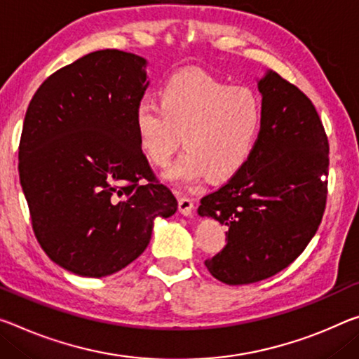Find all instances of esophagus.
Wrapping results in <instances>:
<instances>
[{
    "instance_id": "34e87169",
    "label": "esophagus",
    "mask_w": 359,
    "mask_h": 359,
    "mask_svg": "<svg viewBox=\"0 0 359 359\" xmlns=\"http://www.w3.org/2000/svg\"><path fill=\"white\" fill-rule=\"evenodd\" d=\"M179 212L184 215H191L193 212V200L189 196H180L179 198Z\"/></svg>"
}]
</instances>
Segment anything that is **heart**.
I'll use <instances>...</instances> for the list:
<instances>
[{
    "instance_id": "1",
    "label": "heart",
    "mask_w": 359,
    "mask_h": 359,
    "mask_svg": "<svg viewBox=\"0 0 359 359\" xmlns=\"http://www.w3.org/2000/svg\"><path fill=\"white\" fill-rule=\"evenodd\" d=\"M262 123L257 94L200 70L170 76L159 90V104L140 100L134 115L139 145L153 166L166 168L184 135L185 151L166 172L177 185L235 175L251 158Z\"/></svg>"
}]
</instances>
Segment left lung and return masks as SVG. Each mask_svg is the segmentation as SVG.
<instances>
[{
  "instance_id": "obj_1",
  "label": "left lung",
  "mask_w": 359,
  "mask_h": 359,
  "mask_svg": "<svg viewBox=\"0 0 359 359\" xmlns=\"http://www.w3.org/2000/svg\"><path fill=\"white\" fill-rule=\"evenodd\" d=\"M259 90L264 123L251 158L198 208L229 226L225 248L204 265L231 286L266 280L292 264L326 209L329 142L315 105L275 72L260 79Z\"/></svg>"
}]
</instances>
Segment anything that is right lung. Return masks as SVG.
I'll list each match as a JSON object with an SVG mask.
<instances>
[{
    "mask_svg": "<svg viewBox=\"0 0 359 359\" xmlns=\"http://www.w3.org/2000/svg\"><path fill=\"white\" fill-rule=\"evenodd\" d=\"M147 60L95 50L53 73L30 100L19 175L48 257L81 276H107L149 246L153 220L177 200L142 151L134 115Z\"/></svg>",
    "mask_w": 359,
    "mask_h": 359,
    "instance_id": "right-lung-1",
    "label": "right lung"
}]
</instances>
